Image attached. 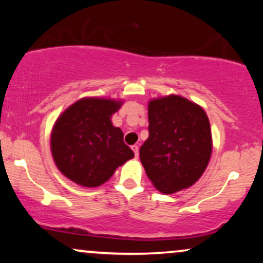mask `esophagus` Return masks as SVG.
I'll use <instances>...</instances> for the list:
<instances>
[{"mask_svg": "<svg viewBox=\"0 0 263 263\" xmlns=\"http://www.w3.org/2000/svg\"><path fill=\"white\" fill-rule=\"evenodd\" d=\"M131 148H132V151H134L136 158H138V155H140V152H138V146H132Z\"/></svg>", "mask_w": 263, "mask_h": 263, "instance_id": "esophagus-1", "label": "esophagus"}]
</instances>
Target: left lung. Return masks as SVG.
<instances>
[{
	"mask_svg": "<svg viewBox=\"0 0 263 263\" xmlns=\"http://www.w3.org/2000/svg\"><path fill=\"white\" fill-rule=\"evenodd\" d=\"M148 122L140 158L155 188L173 194L197 183L213 152L204 108L180 95L156 98L148 102Z\"/></svg>",
	"mask_w": 263,
	"mask_h": 263,
	"instance_id": "obj_1",
	"label": "left lung"
}]
</instances>
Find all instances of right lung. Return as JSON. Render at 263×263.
<instances>
[{
    "instance_id": "right-lung-1",
    "label": "right lung",
    "mask_w": 263,
    "mask_h": 263,
    "mask_svg": "<svg viewBox=\"0 0 263 263\" xmlns=\"http://www.w3.org/2000/svg\"><path fill=\"white\" fill-rule=\"evenodd\" d=\"M122 100L83 98L57 119L50 134V151L62 174L85 188L107 182L115 171L135 157L123 142V132L111 117Z\"/></svg>"
}]
</instances>
